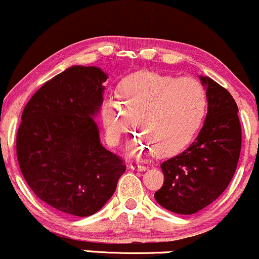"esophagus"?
<instances>
[{
    "mask_svg": "<svg viewBox=\"0 0 259 259\" xmlns=\"http://www.w3.org/2000/svg\"><path fill=\"white\" fill-rule=\"evenodd\" d=\"M130 168L133 169V170H138V171H144L146 170V167L145 165H140V164H136V163H130Z\"/></svg>",
    "mask_w": 259,
    "mask_h": 259,
    "instance_id": "34e87169",
    "label": "esophagus"
}]
</instances>
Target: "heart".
I'll list each match as a JSON object with an SVG mask.
<instances>
[{
    "label": "heart",
    "mask_w": 259,
    "mask_h": 259,
    "mask_svg": "<svg viewBox=\"0 0 259 259\" xmlns=\"http://www.w3.org/2000/svg\"><path fill=\"white\" fill-rule=\"evenodd\" d=\"M207 94L197 80L141 70L118 85L117 97L101 103L106 139L117 146L129 132L132 118L141 134L127 145V153L168 156L184 148L197 134L207 113Z\"/></svg>",
    "instance_id": "1"
}]
</instances>
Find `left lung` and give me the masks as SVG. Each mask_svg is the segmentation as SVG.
<instances>
[{
	"mask_svg": "<svg viewBox=\"0 0 259 259\" xmlns=\"http://www.w3.org/2000/svg\"><path fill=\"white\" fill-rule=\"evenodd\" d=\"M208 112L201 132L184 152L160 164L164 183L154 198L178 214H194L212 203L233 179L241 151L239 108L214 80L200 75Z\"/></svg>",
	"mask_w": 259,
	"mask_h": 259,
	"instance_id": "left-lung-1",
	"label": "left lung"
}]
</instances>
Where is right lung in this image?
<instances>
[{"label": "right lung", "mask_w": 259, "mask_h": 259, "mask_svg": "<svg viewBox=\"0 0 259 259\" xmlns=\"http://www.w3.org/2000/svg\"><path fill=\"white\" fill-rule=\"evenodd\" d=\"M108 75L72 65L26 103L17 133V157L34 194L61 212L89 217L112 197L126 167L106 150L94 118Z\"/></svg>", "instance_id": "add662e5"}]
</instances>
